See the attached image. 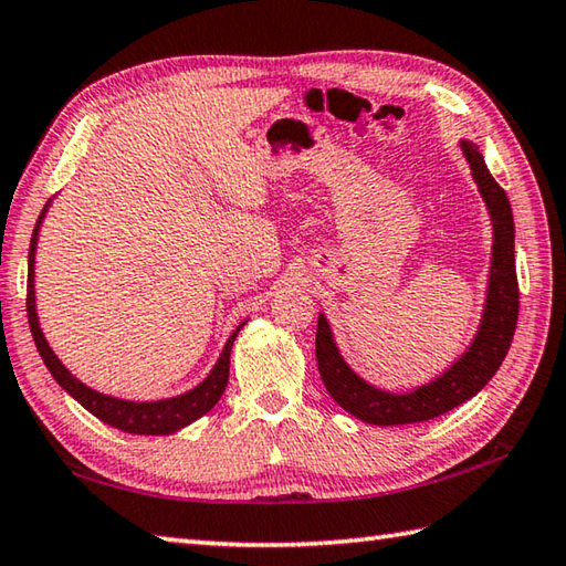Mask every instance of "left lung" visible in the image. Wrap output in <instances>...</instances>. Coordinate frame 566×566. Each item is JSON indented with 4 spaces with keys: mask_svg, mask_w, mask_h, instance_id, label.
<instances>
[{
    "mask_svg": "<svg viewBox=\"0 0 566 566\" xmlns=\"http://www.w3.org/2000/svg\"><path fill=\"white\" fill-rule=\"evenodd\" d=\"M458 147H461L465 163L471 167L473 182L478 185V191H481L490 227H493V251H490L488 291L481 325H478L475 337L463 349V355L453 365L446 367L439 377L423 381L421 387H413L409 391L379 389L371 381L361 379L347 365V359L335 343V333L325 313H319L317 317L315 357L319 377H323L329 397L347 413L357 416L365 423H419L461 407L463 401L475 397L493 379L500 365H503L510 343H513L520 311L513 209H510L505 189L490 175L478 145L461 137Z\"/></svg>",
    "mask_w": 566,
    "mask_h": 566,
    "instance_id": "obj_1",
    "label": "left lung"
}]
</instances>
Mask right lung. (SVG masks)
<instances>
[{"label":"right lung","mask_w":566,"mask_h":566,"mask_svg":"<svg viewBox=\"0 0 566 566\" xmlns=\"http://www.w3.org/2000/svg\"><path fill=\"white\" fill-rule=\"evenodd\" d=\"M51 207V201H46V207L41 209V214L36 219L34 233H31V243H29V279H27V315H29V327L31 335H34V343L41 359H44L46 369L51 371V377L56 379L66 394H71L85 411H91L95 419H101L103 423L113 426V429H120L125 433H137V436H169L182 431L185 426L195 423L201 416L209 413L214 409V403L221 399L223 389H227L229 381V361H231V347L233 339L241 333V327L249 323H243L233 329L229 335L227 345H223L221 355L217 359V365L211 367L209 375L201 379L197 387H191L177 397H165V399H150V401H135V399H123V397H113V394H103L98 389L83 384L78 377H73L69 367L56 357V352L51 349L49 339L44 335V329L39 325V313H36V291H34V263H36V247H39V231L41 223H44L46 211Z\"/></svg>","instance_id":"obj_1"}]
</instances>
